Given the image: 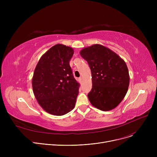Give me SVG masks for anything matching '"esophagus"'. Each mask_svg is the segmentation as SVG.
<instances>
[{
	"label": "esophagus",
	"instance_id": "34e87169",
	"mask_svg": "<svg viewBox=\"0 0 157 157\" xmlns=\"http://www.w3.org/2000/svg\"><path fill=\"white\" fill-rule=\"evenodd\" d=\"M79 81H82V78H81V77H80V78H79Z\"/></svg>",
	"mask_w": 157,
	"mask_h": 157
}]
</instances>
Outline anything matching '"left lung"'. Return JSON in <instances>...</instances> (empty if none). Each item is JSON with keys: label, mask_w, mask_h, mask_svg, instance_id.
Instances as JSON below:
<instances>
[{"label": "left lung", "mask_w": 157, "mask_h": 157, "mask_svg": "<svg viewBox=\"0 0 157 157\" xmlns=\"http://www.w3.org/2000/svg\"><path fill=\"white\" fill-rule=\"evenodd\" d=\"M81 56L91 70L92 88L88 97L95 108L102 111L114 109L125 97L129 85L127 66L109 48L94 44L82 49Z\"/></svg>", "instance_id": "8db88e82"}]
</instances>
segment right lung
I'll return each instance as SVG.
<instances>
[{"label": "right lung", "mask_w": 157, "mask_h": 157, "mask_svg": "<svg viewBox=\"0 0 157 157\" xmlns=\"http://www.w3.org/2000/svg\"><path fill=\"white\" fill-rule=\"evenodd\" d=\"M73 49L56 44L40 59L32 78V88L40 105L48 113L62 116L73 109L79 84L69 62Z\"/></svg>", "instance_id": "add662e5"}]
</instances>
